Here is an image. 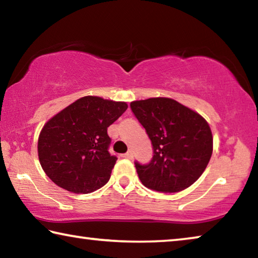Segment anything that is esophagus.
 <instances>
[{"label": "esophagus", "instance_id": "34e87169", "mask_svg": "<svg viewBox=\"0 0 258 258\" xmlns=\"http://www.w3.org/2000/svg\"><path fill=\"white\" fill-rule=\"evenodd\" d=\"M121 157H123V158H126V159H132L133 158V152L130 150V151L126 152V154L121 155Z\"/></svg>", "mask_w": 258, "mask_h": 258}]
</instances>
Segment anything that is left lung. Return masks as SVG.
Instances as JSON below:
<instances>
[{
    "label": "left lung",
    "mask_w": 258,
    "mask_h": 258,
    "mask_svg": "<svg viewBox=\"0 0 258 258\" xmlns=\"http://www.w3.org/2000/svg\"><path fill=\"white\" fill-rule=\"evenodd\" d=\"M131 109L146 128L154 149L149 164L135 161L142 184L169 194L194 184L213 152V135L206 119L169 98L133 101Z\"/></svg>",
    "instance_id": "8db88e82"
}]
</instances>
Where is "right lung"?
<instances>
[{"mask_svg": "<svg viewBox=\"0 0 258 258\" xmlns=\"http://www.w3.org/2000/svg\"><path fill=\"white\" fill-rule=\"evenodd\" d=\"M126 109V102L87 95L47 120L37 145L46 175L74 194H90L106 184L117 160L108 151L107 128Z\"/></svg>", "mask_w": 258, "mask_h": 258, "instance_id": "obj_1", "label": "right lung"}]
</instances>
